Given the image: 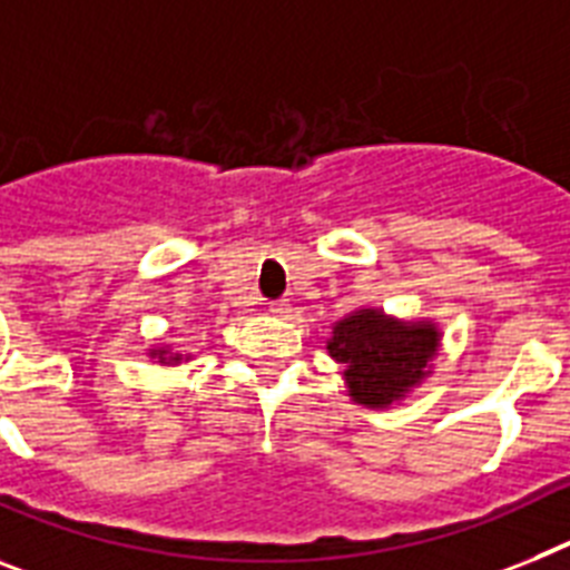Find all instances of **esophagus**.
Returning <instances> with one entry per match:
<instances>
[{"label":"esophagus","mask_w":570,"mask_h":570,"mask_svg":"<svg viewBox=\"0 0 570 570\" xmlns=\"http://www.w3.org/2000/svg\"><path fill=\"white\" fill-rule=\"evenodd\" d=\"M269 313H272V315H286V313H289V301H286V298L272 301V304H269Z\"/></svg>","instance_id":"obj_1"}]
</instances>
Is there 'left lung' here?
<instances>
[{
  "instance_id": "8db88e82",
  "label": "left lung",
  "mask_w": 570,
  "mask_h": 570,
  "mask_svg": "<svg viewBox=\"0 0 570 570\" xmlns=\"http://www.w3.org/2000/svg\"><path fill=\"white\" fill-rule=\"evenodd\" d=\"M438 322H405L380 307H358L333 324L327 353L342 365L347 396L365 409L400 405L434 371Z\"/></svg>"
}]
</instances>
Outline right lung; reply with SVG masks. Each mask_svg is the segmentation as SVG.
Returning <instances> with one entry per match:
<instances>
[{
    "mask_svg": "<svg viewBox=\"0 0 570 570\" xmlns=\"http://www.w3.org/2000/svg\"><path fill=\"white\" fill-rule=\"evenodd\" d=\"M147 358H153V362H159V365L165 367H176L181 365V362H190V353H181V351H174L170 344H150L147 347Z\"/></svg>",
    "mask_w": 570,
    "mask_h": 570,
    "instance_id": "add662e5",
    "label": "right lung"
}]
</instances>
